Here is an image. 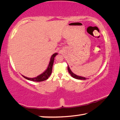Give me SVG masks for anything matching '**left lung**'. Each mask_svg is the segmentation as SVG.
I'll return each mask as SVG.
<instances>
[{"label":"left lung","mask_w":120,"mask_h":120,"mask_svg":"<svg viewBox=\"0 0 120 120\" xmlns=\"http://www.w3.org/2000/svg\"><path fill=\"white\" fill-rule=\"evenodd\" d=\"M68 70L69 73L71 76L73 77V78H74L75 79H80V80H86L87 79L86 78H85V77L77 76V75L74 74V73H73L71 71V70H70V69L69 68V66H68Z\"/></svg>","instance_id":"8db88e82"}]
</instances>
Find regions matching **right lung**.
I'll use <instances>...</instances> for the list:
<instances>
[{"instance_id":"1","label":"right lung","mask_w":120,"mask_h":120,"mask_svg":"<svg viewBox=\"0 0 120 120\" xmlns=\"http://www.w3.org/2000/svg\"><path fill=\"white\" fill-rule=\"evenodd\" d=\"M58 53H55L53 54H52V56L51 57L49 64L48 65V67L47 69H46V70L44 71L40 75H38V76L35 77V78H28V77H26L25 76L22 75L24 78H25L26 79L28 80L33 81V82H43V81L46 80L47 79H48L49 77L51 74L52 73V67L53 64L54 62V57L57 55Z\"/></svg>"}]
</instances>
